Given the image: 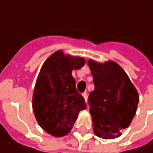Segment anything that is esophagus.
Wrapping results in <instances>:
<instances>
[{
  "instance_id": "obj_1",
  "label": "esophagus",
  "mask_w": 153,
  "mask_h": 153,
  "mask_svg": "<svg viewBox=\"0 0 153 153\" xmlns=\"http://www.w3.org/2000/svg\"><path fill=\"white\" fill-rule=\"evenodd\" d=\"M82 97L84 98V100H85V102H87V98H88V94L84 92V93H82Z\"/></svg>"
}]
</instances>
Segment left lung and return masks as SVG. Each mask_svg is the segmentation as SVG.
<instances>
[{"instance_id": "8db88e82", "label": "left lung", "mask_w": 153, "mask_h": 153, "mask_svg": "<svg viewBox=\"0 0 153 153\" xmlns=\"http://www.w3.org/2000/svg\"><path fill=\"white\" fill-rule=\"evenodd\" d=\"M88 65L94 84L88 100L94 132L100 138H117L129 126L135 115L137 90L117 63L100 64L89 59Z\"/></svg>"}]
</instances>
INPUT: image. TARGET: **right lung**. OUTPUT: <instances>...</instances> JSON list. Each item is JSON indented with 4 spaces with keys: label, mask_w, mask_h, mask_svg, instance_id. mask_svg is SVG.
<instances>
[{
    "label": "right lung",
    "mask_w": 153,
    "mask_h": 153,
    "mask_svg": "<svg viewBox=\"0 0 153 153\" xmlns=\"http://www.w3.org/2000/svg\"><path fill=\"white\" fill-rule=\"evenodd\" d=\"M84 65V59L57 51L40 71L33 94V111L39 125L53 136L67 134L80 111L87 108L71 75L73 70Z\"/></svg>",
    "instance_id": "obj_1"
}]
</instances>
